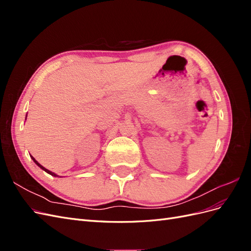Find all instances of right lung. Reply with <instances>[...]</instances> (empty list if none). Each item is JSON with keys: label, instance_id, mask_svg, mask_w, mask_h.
<instances>
[{"label": "right lung", "instance_id": "1", "mask_svg": "<svg viewBox=\"0 0 251 251\" xmlns=\"http://www.w3.org/2000/svg\"><path fill=\"white\" fill-rule=\"evenodd\" d=\"M31 158H32V160H33V161H34V162H35V163H36L37 165H39V166H40V168H41L42 170H44V171H45V172H46V173L50 174V175H51V176H54V177H58V176H57V175H55L54 173H52V172H50L49 170H47V169H45V168H44V166H43V165H41V164H40L39 162H37V161L35 160V159H34V158H33L32 156H31Z\"/></svg>", "mask_w": 251, "mask_h": 251}]
</instances>
